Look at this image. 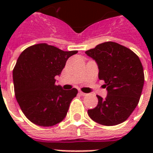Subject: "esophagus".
Listing matches in <instances>:
<instances>
[{
  "label": "esophagus",
  "instance_id": "obj_1",
  "mask_svg": "<svg viewBox=\"0 0 153 153\" xmlns=\"http://www.w3.org/2000/svg\"><path fill=\"white\" fill-rule=\"evenodd\" d=\"M79 94H80V95H81V96L86 95V93H83L82 91H79Z\"/></svg>",
  "mask_w": 153,
  "mask_h": 153
}]
</instances>
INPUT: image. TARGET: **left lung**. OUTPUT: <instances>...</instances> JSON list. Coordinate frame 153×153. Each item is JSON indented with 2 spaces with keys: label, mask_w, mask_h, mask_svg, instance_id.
I'll list each match as a JSON object with an SVG mask.
<instances>
[{
  "label": "left lung",
  "mask_w": 153,
  "mask_h": 153,
  "mask_svg": "<svg viewBox=\"0 0 153 153\" xmlns=\"http://www.w3.org/2000/svg\"><path fill=\"white\" fill-rule=\"evenodd\" d=\"M86 54L98 63V78L108 91L103 99L97 95L95 108L88 115L97 123L113 126L126 121L137 105L142 92L145 74L137 55L115 42H105Z\"/></svg>",
  "instance_id": "obj_1"
}]
</instances>
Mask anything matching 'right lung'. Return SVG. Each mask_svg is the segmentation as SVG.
<instances>
[{"label": "right lung", "instance_id": "1", "mask_svg": "<svg viewBox=\"0 0 153 153\" xmlns=\"http://www.w3.org/2000/svg\"><path fill=\"white\" fill-rule=\"evenodd\" d=\"M78 51H64L47 44H38L23 51L13 68L15 96L30 121L49 127L62 121L78 90H62L55 85L66 62Z\"/></svg>", "mask_w": 153, "mask_h": 153}]
</instances>
